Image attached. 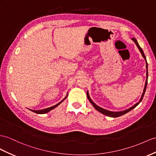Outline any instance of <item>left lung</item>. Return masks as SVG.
<instances>
[{"label":"left lung","instance_id":"1","mask_svg":"<svg viewBox=\"0 0 156 156\" xmlns=\"http://www.w3.org/2000/svg\"><path fill=\"white\" fill-rule=\"evenodd\" d=\"M132 39L133 40V41H134V43H136V46L138 47V49L140 50V53H141V54H142V57H144V59L146 60V83H145L144 88V90H143V93H142V94L141 98H140V100H139V101H138L137 103H136V104H135L134 105H133V107H131L130 108L128 109H126V110L122 111H119V112H113V111H108V110H106V109H103V108H101V107L98 106L96 104H95L94 102L92 100H91V98H90L89 94H88V92H87V98H88V99H89V101H90V103H91V104H92V105L94 106V108H95V109H96L97 111H99V112H100V113H101L102 114L105 115H107V116H108V117H118L121 116V115H125V114L127 113L128 112H129V111H131L132 109H133L134 108H135V107H136V106L139 104V103L142 101V99H143V98H144V95L146 90L147 83V77H148V74H147V61H146V56H145L144 53V51H143V50L142 49V48H141L140 47L139 44L138 43L137 40L135 38H133Z\"/></svg>","mask_w":156,"mask_h":156}]
</instances>
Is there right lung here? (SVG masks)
<instances>
[{"instance_id": "right-lung-1", "label": "right lung", "mask_w": 156, "mask_h": 156, "mask_svg": "<svg viewBox=\"0 0 156 156\" xmlns=\"http://www.w3.org/2000/svg\"><path fill=\"white\" fill-rule=\"evenodd\" d=\"M68 96V94L66 95V97ZM66 97L63 99V100H62L61 102H59L58 103H57V105H54V106H52V107H49V108H47V109H42V110H30V111H33V112H34V113H37V114H44V113H48L49 112V111H50L51 110H52V109H53L54 108H55L56 107H57L60 103H61L64 100H65V99L66 98Z\"/></svg>"}]
</instances>
